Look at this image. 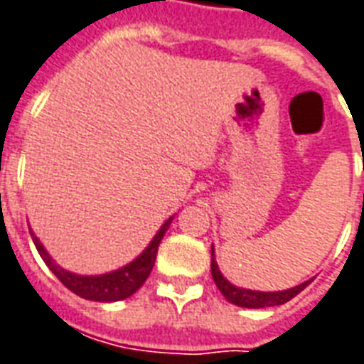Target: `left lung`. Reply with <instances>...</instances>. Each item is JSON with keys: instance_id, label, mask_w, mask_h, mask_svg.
Returning <instances> with one entry per match:
<instances>
[{"instance_id": "8db88e82", "label": "left lung", "mask_w": 364, "mask_h": 364, "mask_svg": "<svg viewBox=\"0 0 364 364\" xmlns=\"http://www.w3.org/2000/svg\"><path fill=\"white\" fill-rule=\"evenodd\" d=\"M211 275H213V281L217 289L221 291L223 296L227 299L232 304L237 306H242V309H266V306H277V304H285L289 302L293 296L304 291V287H309L310 281H304L301 285H296L293 289H285V291H252V289H242L232 285L225 275L221 273L217 262H215V250L211 248Z\"/></svg>"}]
</instances>
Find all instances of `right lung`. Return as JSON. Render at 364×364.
<instances>
[{
  "mask_svg": "<svg viewBox=\"0 0 364 364\" xmlns=\"http://www.w3.org/2000/svg\"><path fill=\"white\" fill-rule=\"evenodd\" d=\"M172 219L174 217L164 221V225L159 229L155 237H153L149 246L134 262H129V264H126L120 269H114L110 273H102V275H79V273H71L68 269H63L62 266H58L54 259H52V256L42 246L38 237H34L33 230H31V237H33L34 246H36V250L42 256V259L50 267V272L54 273L55 277L62 281L63 285L70 289V291L79 294L81 299H87V301L116 302L132 296L145 283V279L149 277L151 269L155 266L159 244L163 240L164 232L171 227Z\"/></svg>",
  "mask_w": 364,
  "mask_h": 364,
  "instance_id": "1",
  "label": "right lung"
}]
</instances>
